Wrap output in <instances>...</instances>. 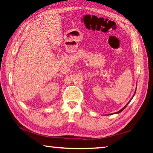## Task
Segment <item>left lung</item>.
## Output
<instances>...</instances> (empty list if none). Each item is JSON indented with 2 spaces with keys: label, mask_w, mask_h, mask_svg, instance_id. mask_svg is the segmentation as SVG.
<instances>
[{
  "label": "left lung",
  "mask_w": 153,
  "mask_h": 153,
  "mask_svg": "<svg viewBox=\"0 0 153 153\" xmlns=\"http://www.w3.org/2000/svg\"><path fill=\"white\" fill-rule=\"evenodd\" d=\"M130 101H131V100H129V101L128 102V104H127V105H126V106H125L124 107H123V108L122 109H121V110H120V111H118V112H116V113H120V112H122V110H124V109L126 108V107L127 106V105H128V104H129V102H130Z\"/></svg>",
  "instance_id": "8db88e82"
}]
</instances>
